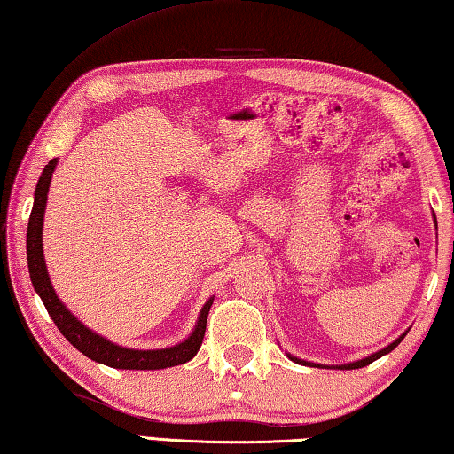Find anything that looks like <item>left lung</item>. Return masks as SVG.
<instances>
[{
    "mask_svg": "<svg viewBox=\"0 0 454 454\" xmlns=\"http://www.w3.org/2000/svg\"><path fill=\"white\" fill-rule=\"evenodd\" d=\"M434 224H436V218H434ZM408 334V330H405V333L400 336V338H395L394 342L391 344H387V347L385 348H381V350H377V353H373V355H369V356H364V358H358V361H353V363H344V364H317V363H312V361H303V358H300V356H294V355H289L287 353V356L292 358L294 363H300V364H309V367H328V369H340V371H348V369H361V367H367V364H371L373 361H377V358H381L383 355H387V353H391V350H394L397 344H400L402 340H403V336Z\"/></svg>",
    "mask_w": 454,
    "mask_h": 454,
    "instance_id": "1",
    "label": "left lung"
}]
</instances>
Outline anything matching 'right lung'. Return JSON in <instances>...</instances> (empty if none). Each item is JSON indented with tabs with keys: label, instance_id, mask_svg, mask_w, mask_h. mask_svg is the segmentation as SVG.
Returning a JSON list of instances; mask_svg holds the SVG:
<instances>
[{
	"label": "right lung",
	"instance_id": "1",
	"mask_svg": "<svg viewBox=\"0 0 454 454\" xmlns=\"http://www.w3.org/2000/svg\"><path fill=\"white\" fill-rule=\"evenodd\" d=\"M59 159H52L49 165L44 167L43 175H40L36 189H34V206L28 220V234H26V254H28V270L30 279L34 286V292L40 295L46 312L52 317V322L57 324L67 340L75 347L79 353H83L91 361L107 364L114 369H132V371H157L175 367V364H184L198 355L206 334V322L209 308H212L214 297L204 303V308L200 309L198 322L185 340L167 348H151V350H138V348H128L107 340L106 336L93 333L91 328H87L79 317L71 312L69 308L60 301V297L54 292L49 269H46L44 261V250H43V224H44V209L46 200H49V187L54 168H57Z\"/></svg>",
	"mask_w": 454,
	"mask_h": 454
}]
</instances>
